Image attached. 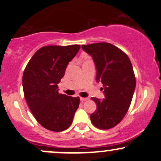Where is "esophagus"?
<instances>
[{"label": "esophagus", "instance_id": "obj_1", "mask_svg": "<svg viewBox=\"0 0 161 161\" xmlns=\"http://www.w3.org/2000/svg\"><path fill=\"white\" fill-rule=\"evenodd\" d=\"M80 100L81 102H85V101L88 100V98H82V97H80Z\"/></svg>", "mask_w": 161, "mask_h": 161}]
</instances>
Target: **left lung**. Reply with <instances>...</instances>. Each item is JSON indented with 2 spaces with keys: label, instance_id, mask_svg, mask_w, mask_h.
<instances>
[{
  "label": "left lung",
  "instance_id": "obj_1",
  "mask_svg": "<svg viewBox=\"0 0 161 161\" xmlns=\"http://www.w3.org/2000/svg\"><path fill=\"white\" fill-rule=\"evenodd\" d=\"M93 57L97 82L103 84L104 98H92L97 109L91 115L96 127L108 130L119 124L131 104L136 80L128 56L121 49L108 42L82 46Z\"/></svg>",
  "mask_w": 161,
  "mask_h": 161
}]
</instances>
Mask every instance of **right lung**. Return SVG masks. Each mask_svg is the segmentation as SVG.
<instances>
[{
	"label": "right lung",
	"mask_w": 161,
	"mask_h": 161,
	"mask_svg": "<svg viewBox=\"0 0 161 161\" xmlns=\"http://www.w3.org/2000/svg\"><path fill=\"white\" fill-rule=\"evenodd\" d=\"M79 45L42 47L33 55L23 75L28 106L38 123L53 132L65 130L72 124L79 97L59 94L58 84Z\"/></svg>",
	"instance_id": "1"
}]
</instances>
